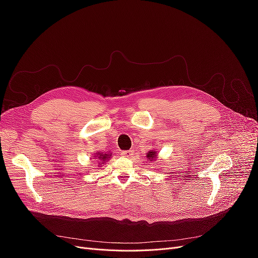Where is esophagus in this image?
<instances>
[{
  "label": "esophagus",
  "mask_w": 258,
  "mask_h": 258,
  "mask_svg": "<svg viewBox=\"0 0 258 258\" xmlns=\"http://www.w3.org/2000/svg\"><path fill=\"white\" fill-rule=\"evenodd\" d=\"M120 155L122 156V157H127V158H131L132 156L135 155V151H132V150H128V151H122L121 153H120Z\"/></svg>",
  "instance_id": "1"
}]
</instances>
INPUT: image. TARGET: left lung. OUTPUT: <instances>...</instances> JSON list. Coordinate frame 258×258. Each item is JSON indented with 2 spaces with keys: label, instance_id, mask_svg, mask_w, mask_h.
<instances>
[{
  "label": "left lung",
  "instance_id": "8db88e82",
  "mask_svg": "<svg viewBox=\"0 0 258 258\" xmlns=\"http://www.w3.org/2000/svg\"><path fill=\"white\" fill-rule=\"evenodd\" d=\"M146 158H147V160H150V161L156 160V159L158 158V153L156 152V151H153V150L148 151V152L146 153Z\"/></svg>",
  "mask_w": 258,
  "mask_h": 258
}]
</instances>
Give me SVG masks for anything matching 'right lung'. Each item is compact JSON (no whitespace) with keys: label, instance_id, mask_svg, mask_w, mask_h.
I'll use <instances>...</instances> for the list:
<instances>
[{"label":"right lung","instance_id":"1","mask_svg":"<svg viewBox=\"0 0 258 258\" xmlns=\"http://www.w3.org/2000/svg\"><path fill=\"white\" fill-rule=\"evenodd\" d=\"M112 153H108V154H103V153H100V152H97L96 153V155L93 156V157H95V159H97V161H99L98 162V166L99 167H101V166H103V163L104 162H106V160H110L111 158H112Z\"/></svg>","mask_w":258,"mask_h":258}]
</instances>
